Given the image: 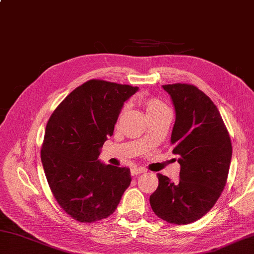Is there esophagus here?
I'll use <instances>...</instances> for the list:
<instances>
[{
    "label": "esophagus",
    "mask_w": 254,
    "mask_h": 254,
    "mask_svg": "<svg viewBox=\"0 0 254 254\" xmlns=\"http://www.w3.org/2000/svg\"><path fill=\"white\" fill-rule=\"evenodd\" d=\"M143 172H145V169H143V168L134 167V168L131 169V174L132 175H139V174H141Z\"/></svg>",
    "instance_id": "esophagus-1"
}]
</instances>
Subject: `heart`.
<instances>
[{"label": "heart", "instance_id": "b5f03b06", "mask_svg": "<svg viewBox=\"0 0 254 254\" xmlns=\"http://www.w3.org/2000/svg\"><path fill=\"white\" fill-rule=\"evenodd\" d=\"M143 104H144V110H145L147 118H150L154 114H158L161 111H163V110L168 109L167 105H165L162 101L154 99V98H150V99L144 100V103Z\"/></svg>", "mask_w": 254, "mask_h": 254}]
</instances>
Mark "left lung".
Instances as JSON below:
<instances>
[{"label":"left lung","mask_w":254,"mask_h":254,"mask_svg":"<svg viewBox=\"0 0 254 254\" xmlns=\"http://www.w3.org/2000/svg\"><path fill=\"white\" fill-rule=\"evenodd\" d=\"M163 90L175 111L171 143L179 156L180 180L158 174L150 196L154 213L169 223L188 224L209 212L222 193L232 145L218 108L194 85L168 84Z\"/></svg>","instance_id":"1"}]
</instances>
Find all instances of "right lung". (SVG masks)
<instances>
[{
  "mask_svg": "<svg viewBox=\"0 0 254 254\" xmlns=\"http://www.w3.org/2000/svg\"><path fill=\"white\" fill-rule=\"evenodd\" d=\"M139 87L91 80L51 115L41 150L45 177L60 206L80 222L111 215L131 183L128 168L104 164L101 149L124 103Z\"/></svg>",
  "mask_w": 254,
  "mask_h": 254,
  "instance_id": "add662e5",
  "label": "right lung"
}]
</instances>
